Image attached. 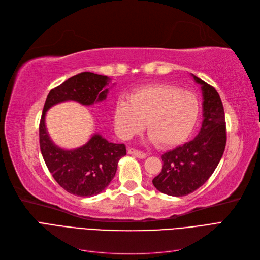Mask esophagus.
<instances>
[{
	"label": "esophagus",
	"mask_w": 260,
	"mask_h": 260,
	"mask_svg": "<svg viewBox=\"0 0 260 260\" xmlns=\"http://www.w3.org/2000/svg\"><path fill=\"white\" fill-rule=\"evenodd\" d=\"M128 154L133 155V156H136V157H139V158H141V159H143V158H145V157H146V154L144 152L139 151V149L132 148V147L128 149Z\"/></svg>",
	"instance_id": "34e87169"
}]
</instances>
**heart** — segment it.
Wrapping results in <instances>:
<instances>
[{
    "mask_svg": "<svg viewBox=\"0 0 260 260\" xmlns=\"http://www.w3.org/2000/svg\"><path fill=\"white\" fill-rule=\"evenodd\" d=\"M120 99L114 108L115 129L121 139H130L146 123L151 140L160 146L177 145L190 136L200 115L195 94L180 88L157 84Z\"/></svg>",
    "mask_w": 260,
    "mask_h": 260,
    "instance_id": "obj_1",
    "label": "heart"
}]
</instances>
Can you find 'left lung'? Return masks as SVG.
<instances>
[{
    "instance_id": "obj_1",
    "label": "left lung",
    "mask_w": 260,
    "mask_h": 260,
    "mask_svg": "<svg viewBox=\"0 0 260 260\" xmlns=\"http://www.w3.org/2000/svg\"><path fill=\"white\" fill-rule=\"evenodd\" d=\"M192 76L201 84L203 94L202 128L190 142L161 156V172L153 179L159 192L178 198L196 191L206 182L221 159L226 143L221 99L214 86Z\"/></svg>"
}]
</instances>
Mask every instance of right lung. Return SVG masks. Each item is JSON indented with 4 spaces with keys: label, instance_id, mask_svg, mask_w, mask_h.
Wrapping results in <instances>:
<instances>
[{
    "label": "right lung",
    "instance_id": "right-lung-1",
    "mask_svg": "<svg viewBox=\"0 0 260 260\" xmlns=\"http://www.w3.org/2000/svg\"><path fill=\"white\" fill-rule=\"evenodd\" d=\"M111 81L107 76L89 72L78 74L52 89L43 107L39 137L46 167L64 190L81 198L98 195L111 183L118 161L127 154L125 145L108 142L95 133L81 147L62 149L53 143L46 131L45 114L52 106L66 101L86 106L102 102L107 96Z\"/></svg>",
    "mask_w": 260,
    "mask_h": 260
}]
</instances>
